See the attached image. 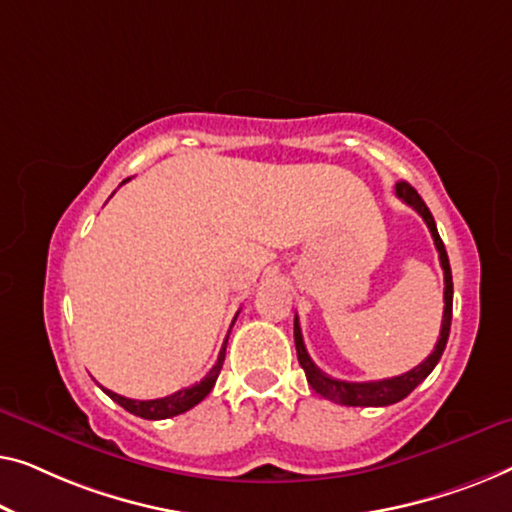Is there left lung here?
<instances>
[{
	"mask_svg": "<svg viewBox=\"0 0 512 512\" xmlns=\"http://www.w3.org/2000/svg\"><path fill=\"white\" fill-rule=\"evenodd\" d=\"M397 197L403 201V204L413 206L417 213L422 215V220L427 222L431 239H434V246L438 250V259H441L443 266V276H445V290H443V322H441V336L434 345V352L424 359L422 364H417L415 369H410L403 373V376H394V378H385V380H371V383H348V380H336L322 373L318 366L313 364V359L308 357L306 345H304V336H301V327H299V318L294 315V345H297V357L301 369L306 371V380L308 385L313 387L320 397H325L334 403H341V406H392L401 399H406L410 392L415 390L417 385L422 383L424 378L434 371V366L441 359L445 343H448L450 336V322H452V271H450V262H448V253H445V246L438 236L434 215L424 204L420 194H417L415 187H410L406 181H399L397 187Z\"/></svg>",
	"mask_w": 512,
	"mask_h": 512,
	"instance_id": "8db88e82",
	"label": "left lung"
}]
</instances>
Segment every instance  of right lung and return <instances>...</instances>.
Wrapping results in <instances>:
<instances>
[{
  "mask_svg": "<svg viewBox=\"0 0 512 512\" xmlns=\"http://www.w3.org/2000/svg\"><path fill=\"white\" fill-rule=\"evenodd\" d=\"M129 181V178H127ZM125 183V181H122ZM236 320V318H234ZM229 338V334H227ZM227 338L225 343H222L220 348V355H218V362L211 371L206 373V378H201L197 385L192 387H185V390H178L174 394H169V397L164 399H150V401H136V399H127V397H120V394H115L111 390H102L109 394V397L120 403L122 408L127 410V413H132L136 417H143V420H167V417H174V415H181L185 410H190L197 406L199 401H204L208 397V392L213 390L215 380L220 376V369H222V362H225V350H227Z\"/></svg>",
  "mask_w": 512,
  "mask_h": 512,
  "instance_id": "add662e5",
  "label": "right lung"
}]
</instances>
